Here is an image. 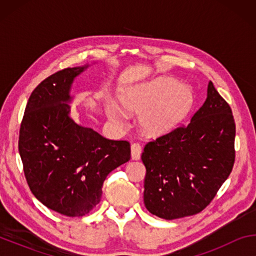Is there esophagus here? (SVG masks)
I'll use <instances>...</instances> for the list:
<instances>
[{"label": "esophagus", "instance_id": "34e87169", "mask_svg": "<svg viewBox=\"0 0 256 256\" xmlns=\"http://www.w3.org/2000/svg\"><path fill=\"white\" fill-rule=\"evenodd\" d=\"M141 152H142V146H140V144H133L131 146V156L133 160L140 159Z\"/></svg>", "mask_w": 256, "mask_h": 256}]
</instances>
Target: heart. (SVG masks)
<instances>
[{"label": "heart", "mask_w": 256, "mask_h": 256, "mask_svg": "<svg viewBox=\"0 0 256 256\" xmlns=\"http://www.w3.org/2000/svg\"><path fill=\"white\" fill-rule=\"evenodd\" d=\"M120 99L128 110L141 114V126L150 136L170 132L193 105L192 90L166 76L128 88ZM108 115L115 123H124L125 116L118 106H108Z\"/></svg>", "instance_id": "b5f03b06"}]
</instances>
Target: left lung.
Listing matches in <instances>:
<instances>
[{
	"label": "left lung",
	"mask_w": 256,
	"mask_h": 256,
	"mask_svg": "<svg viewBox=\"0 0 256 256\" xmlns=\"http://www.w3.org/2000/svg\"><path fill=\"white\" fill-rule=\"evenodd\" d=\"M235 134L232 108L210 81L206 102L190 122L144 146L148 211L172 220L206 209L232 172Z\"/></svg>",
	"instance_id": "1"
}]
</instances>
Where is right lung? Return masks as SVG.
<instances>
[{"label":"right lung","instance_id":"right-lung-1","mask_svg":"<svg viewBox=\"0 0 256 256\" xmlns=\"http://www.w3.org/2000/svg\"><path fill=\"white\" fill-rule=\"evenodd\" d=\"M88 68H68L42 81L29 97L19 132V154L32 194L68 216L89 214L107 175L131 158L130 142L110 140L70 118V89Z\"/></svg>","mask_w":256,"mask_h":256}]
</instances>
